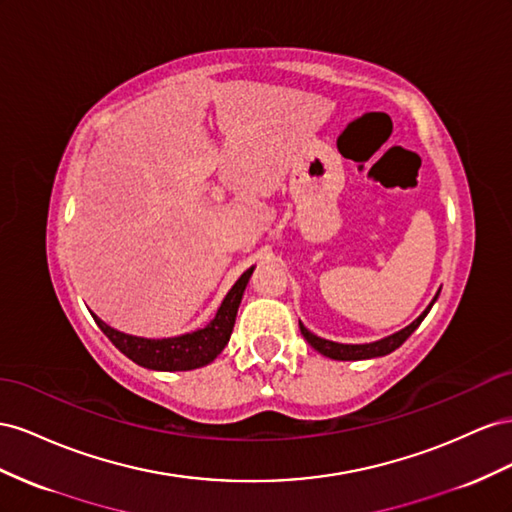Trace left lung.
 I'll list each match as a JSON object with an SVG mask.
<instances>
[{"label": "left lung", "instance_id": "left-lung-1", "mask_svg": "<svg viewBox=\"0 0 512 512\" xmlns=\"http://www.w3.org/2000/svg\"><path fill=\"white\" fill-rule=\"evenodd\" d=\"M437 296H440V291H437L433 302L437 300ZM433 302L427 306L425 311H422V315L418 319H414L410 326L390 334V337L382 339V341H375V343H367V345H343V343H334V341H326L321 337H315L313 332L306 330L302 324H300V332L302 337L306 339V343H309L313 349H317L319 354H324L332 360H367V358H377V356H386L390 352H394V349L401 347L405 343V339L410 337V334L420 326V321L427 317V313L431 311Z\"/></svg>", "mask_w": 512, "mask_h": 512}]
</instances>
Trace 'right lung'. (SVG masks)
<instances>
[{
    "label": "right lung",
    "instance_id": "1",
    "mask_svg": "<svg viewBox=\"0 0 512 512\" xmlns=\"http://www.w3.org/2000/svg\"><path fill=\"white\" fill-rule=\"evenodd\" d=\"M253 270L255 268H248L236 281V285L229 289L221 309L216 311V317L206 328L191 334H182V337L141 339V337H130V334H124L120 330H113L96 315H94V321L98 324V328L107 334V339L118 347L124 356L137 362L139 367L154 369V371L199 369L203 364H210L229 343L233 324H236L238 306Z\"/></svg>",
    "mask_w": 512,
    "mask_h": 512
}]
</instances>
